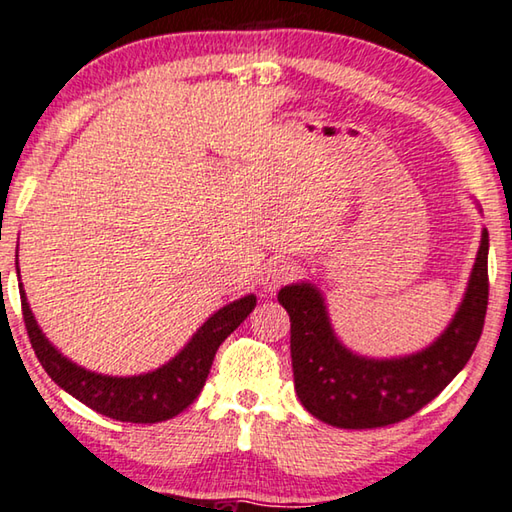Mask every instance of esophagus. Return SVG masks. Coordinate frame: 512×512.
Masks as SVG:
<instances>
[{"instance_id": "obj_1", "label": "esophagus", "mask_w": 512, "mask_h": 512, "mask_svg": "<svg viewBox=\"0 0 512 512\" xmlns=\"http://www.w3.org/2000/svg\"><path fill=\"white\" fill-rule=\"evenodd\" d=\"M296 277V266L291 262H284V259H273L268 262L262 271V287L264 291H275L280 289L282 284L291 282Z\"/></svg>"}]
</instances>
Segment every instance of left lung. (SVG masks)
I'll use <instances>...</instances> for the list:
<instances>
[{
	"label": "left lung",
	"instance_id": "left-lung-1",
	"mask_svg": "<svg viewBox=\"0 0 512 512\" xmlns=\"http://www.w3.org/2000/svg\"><path fill=\"white\" fill-rule=\"evenodd\" d=\"M291 318L296 393L314 418L339 429H375L402 422L429 404L470 361L488 309V230L481 232L467 289L445 332L404 357H361L339 341L323 293L311 282L277 293Z\"/></svg>",
	"mask_w": 512,
	"mask_h": 512
}]
</instances>
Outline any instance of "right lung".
<instances>
[{
    "label": "right lung",
    "mask_w": 512,
    "mask_h": 512,
    "mask_svg": "<svg viewBox=\"0 0 512 512\" xmlns=\"http://www.w3.org/2000/svg\"><path fill=\"white\" fill-rule=\"evenodd\" d=\"M17 277H20V268H17ZM20 298L31 345L36 350L42 368L47 370V375L63 391L76 397L85 406H90L92 411L108 415L112 420L135 424L162 422L183 413L196 400L198 393L203 391L219 345L244 323L246 316L257 305L255 293L230 302V305L214 311L196 329V334L189 339L185 348L164 363V366L144 372V375L112 377L92 372L74 363L72 359H67L65 354H60L47 336L42 334L22 284Z\"/></svg>",
    "instance_id": "add662e5"
}]
</instances>
